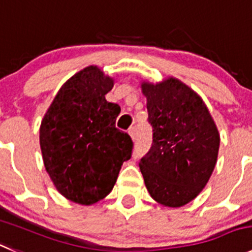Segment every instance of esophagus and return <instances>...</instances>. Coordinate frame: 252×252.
Wrapping results in <instances>:
<instances>
[{"mask_svg":"<svg viewBox=\"0 0 252 252\" xmlns=\"http://www.w3.org/2000/svg\"><path fill=\"white\" fill-rule=\"evenodd\" d=\"M128 133H130V136L132 137V140H135L136 136H137V128H136V126L131 127L130 130H128Z\"/></svg>","mask_w":252,"mask_h":252,"instance_id":"obj_1","label":"esophagus"}]
</instances>
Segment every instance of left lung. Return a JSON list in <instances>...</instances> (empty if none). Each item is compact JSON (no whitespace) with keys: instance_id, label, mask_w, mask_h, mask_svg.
Wrapping results in <instances>:
<instances>
[{"instance_id":"left-lung-1","label":"left lung","mask_w":252,"mask_h":252,"mask_svg":"<svg viewBox=\"0 0 252 252\" xmlns=\"http://www.w3.org/2000/svg\"><path fill=\"white\" fill-rule=\"evenodd\" d=\"M152 145L140 159L147 190L156 202L178 208L193 200L217 164L220 138L207 106L177 79L142 84Z\"/></svg>"}]
</instances>
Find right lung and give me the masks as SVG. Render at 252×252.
Masks as SVG:
<instances>
[{
    "instance_id": "obj_1",
    "label": "right lung",
    "mask_w": 252,
    "mask_h": 252,
    "mask_svg": "<svg viewBox=\"0 0 252 252\" xmlns=\"http://www.w3.org/2000/svg\"><path fill=\"white\" fill-rule=\"evenodd\" d=\"M112 86L96 66L83 69L62 86L40 125L45 169L74 203L90 205L105 198L132 156L130 135L115 126L121 109L105 99Z\"/></svg>"
}]
</instances>
